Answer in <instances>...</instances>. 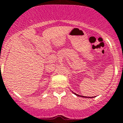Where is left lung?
Returning <instances> with one entry per match:
<instances>
[{"instance_id":"obj_1","label":"left lung","mask_w":123,"mask_h":123,"mask_svg":"<svg viewBox=\"0 0 123 123\" xmlns=\"http://www.w3.org/2000/svg\"><path fill=\"white\" fill-rule=\"evenodd\" d=\"M74 93L75 94V95H76L77 96H79V97H84V98H87V97H84V96H80V95H77V94H76V93ZM88 98H91V97H88Z\"/></svg>"}]
</instances>
